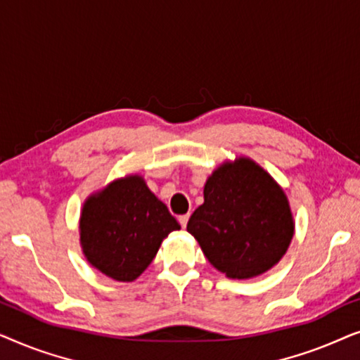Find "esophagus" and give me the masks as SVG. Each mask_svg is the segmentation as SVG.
Wrapping results in <instances>:
<instances>
[{"instance_id":"1","label":"esophagus","mask_w":360,"mask_h":360,"mask_svg":"<svg viewBox=\"0 0 360 360\" xmlns=\"http://www.w3.org/2000/svg\"><path fill=\"white\" fill-rule=\"evenodd\" d=\"M188 219H190V214H181V216H179V223H180V226L181 228H186V223H188Z\"/></svg>"}]
</instances>
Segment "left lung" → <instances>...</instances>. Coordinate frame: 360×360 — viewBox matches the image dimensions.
Segmentation results:
<instances>
[{
	"instance_id": "1",
	"label": "left lung",
	"mask_w": 360,
	"mask_h": 360,
	"mask_svg": "<svg viewBox=\"0 0 360 360\" xmlns=\"http://www.w3.org/2000/svg\"><path fill=\"white\" fill-rule=\"evenodd\" d=\"M205 203L186 231L226 277H257L278 264L295 233L288 198L277 181L248 157L224 162L208 176Z\"/></svg>"
}]
</instances>
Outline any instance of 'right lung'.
<instances>
[{"instance_id":"right-lung-1","label":"right lung","mask_w":360,"mask_h":360,"mask_svg":"<svg viewBox=\"0 0 360 360\" xmlns=\"http://www.w3.org/2000/svg\"><path fill=\"white\" fill-rule=\"evenodd\" d=\"M179 229L144 179L129 175L88 196L80 216V244L101 274L132 282L149 267L162 240Z\"/></svg>"}]
</instances>
